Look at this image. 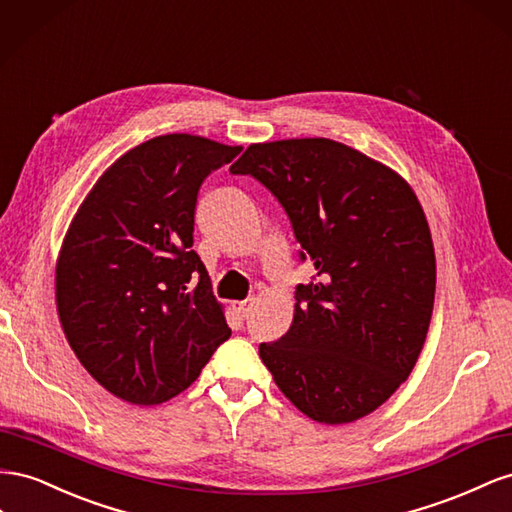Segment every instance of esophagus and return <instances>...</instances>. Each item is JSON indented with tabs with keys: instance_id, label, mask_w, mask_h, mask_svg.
Masks as SVG:
<instances>
[{
	"instance_id": "obj_1",
	"label": "esophagus",
	"mask_w": 512,
	"mask_h": 512,
	"mask_svg": "<svg viewBox=\"0 0 512 512\" xmlns=\"http://www.w3.org/2000/svg\"><path fill=\"white\" fill-rule=\"evenodd\" d=\"M253 302H255V298H246V300H242V302H236V306H233V309H236V313H238L242 319H246L248 315H251Z\"/></svg>"
}]
</instances>
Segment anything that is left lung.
I'll return each mask as SVG.
<instances>
[{
	"instance_id": "obj_1",
	"label": "left lung",
	"mask_w": 512,
	"mask_h": 512,
	"mask_svg": "<svg viewBox=\"0 0 512 512\" xmlns=\"http://www.w3.org/2000/svg\"><path fill=\"white\" fill-rule=\"evenodd\" d=\"M229 171L279 199L315 268L289 330L259 345L276 386L326 425L371 414L410 377L433 313L435 253L410 184L321 137L253 143Z\"/></svg>"
}]
</instances>
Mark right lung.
I'll list each match as a JSON object with an SVG mask.
<instances>
[{
    "instance_id": "right-lung-1",
    "label": "right lung",
    "mask_w": 512,
    "mask_h": 512,
    "mask_svg": "<svg viewBox=\"0 0 512 512\" xmlns=\"http://www.w3.org/2000/svg\"><path fill=\"white\" fill-rule=\"evenodd\" d=\"M240 152L195 135L154 137L115 160L72 218L57 313L72 352L115 397L169 401L231 337L193 231L203 180Z\"/></svg>"
}]
</instances>
